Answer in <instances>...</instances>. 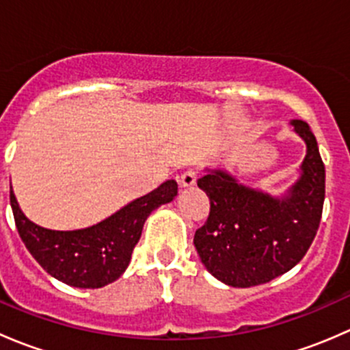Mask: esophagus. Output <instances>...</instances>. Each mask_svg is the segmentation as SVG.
Instances as JSON below:
<instances>
[{"label": "esophagus", "instance_id": "obj_1", "mask_svg": "<svg viewBox=\"0 0 350 350\" xmlns=\"http://www.w3.org/2000/svg\"><path fill=\"white\" fill-rule=\"evenodd\" d=\"M179 185H181L183 188H189V186H195L196 185V171H195V169H188V171L183 172V174L179 176Z\"/></svg>", "mask_w": 350, "mask_h": 350}]
</instances>
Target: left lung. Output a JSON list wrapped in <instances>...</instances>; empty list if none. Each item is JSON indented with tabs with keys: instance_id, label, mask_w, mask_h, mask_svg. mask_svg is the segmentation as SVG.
<instances>
[{
	"instance_id": "8db88e82",
	"label": "left lung",
	"mask_w": 350,
	"mask_h": 350,
	"mask_svg": "<svg viewBox=\"0 0 350 350\" xmlns=\"http://www.w3.org/2000/svg\"><path fill=\"white\" fill-rule=\"evenodd\" d=\"M305 140L299 178L283 196L249 188L224 169H206L198 186L210 198L195 247L211 276L234 288L269 283L296 266L312 245L325 200V165L308 123L291 120Z\"/></svg>"
}]
</instances>
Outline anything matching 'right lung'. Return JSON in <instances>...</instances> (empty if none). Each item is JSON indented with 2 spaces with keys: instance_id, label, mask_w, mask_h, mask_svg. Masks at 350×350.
Masks as SVG:
<instances>
[{
  "instance_id": "add662e5",
  "label": "right lung",
  "mask_w": 350,
  "mask_h": 350,
  "mask_svg": "<svg viewBox=\"0 0 350 350\" xmlns=\"http://www.w3.org/2000/svg\"><path fill=\"white\" fill-rule=\"evenodd\" d=\"M176 195L178 183L169 179L93 227L51 230L25 217L10 186L13 217L28 252L52 278L90 289L103 288L125 273L147 217L161 204L171 203Z\"/></svg>"
}]
</instances>
